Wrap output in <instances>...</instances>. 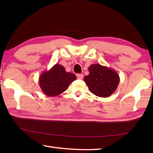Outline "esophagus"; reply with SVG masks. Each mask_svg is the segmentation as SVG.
I'll use <instances>...</instances> for the list:
<instances>
[{"label":"esophagus","instance_id":"1","mask_svg":"<svg viewBox=\"0 0 153 153\" xmlns=\"http://www.w3.org/2000/svg\"><path fill=\"white\" fill-rule=\"evenodd\" d=\"M77 76V78L79 79H82L83 77H84V75L82 74H78L76 75Z\"/></svg>","mask_w":153,"mask_h":153}]
</instances>
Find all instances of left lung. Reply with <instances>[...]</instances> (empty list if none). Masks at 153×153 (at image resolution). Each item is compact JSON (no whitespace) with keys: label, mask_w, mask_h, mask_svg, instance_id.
Instances as JSON below:
<instances>
[{"label":"left lung","mask_w":153,"mask_h":153,"mask_svg":"<svg viewBox=\"0 0 153 153\" xmlns=\"http://www.w3.org/2000/svg\"><path fill=\"white\" fill-rule=\"evenodd\" d=\"M88 70L89 75L84 79L92 94L105 98L115 91L120 80L115 70L100 64H92Z\"/></svg>","instance_id":"obj_1"}]
</instances>
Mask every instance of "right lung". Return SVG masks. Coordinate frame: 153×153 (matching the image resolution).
Returning <instances> with one entry per match:
<instances>
[{"label": "right lung", "mask_w": 153, "mask_h": 153, "mask_svg": "<svg viewBox=\"0 0 153 153\" xmlns=\"http://www.w3.org/2000/svg\"><path fill=\"white\" fill-rule=\"evenodd\" d=\"M76 76L67 72L61 65L55 64L48 71H44L39 77V85L44 94L48 97H56L65 91Z\"/></svg>", "instance_id": "right-lung-1"}]
</instances>
